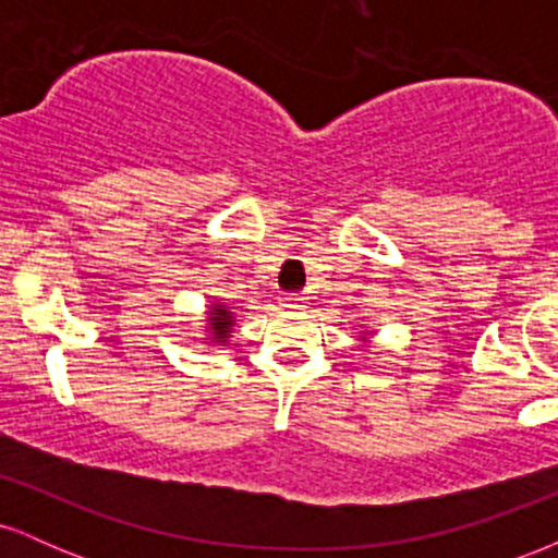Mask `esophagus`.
Returning a JSON list of instances; mask_svg holds the SVG:
<instances>
[{
    "instance_id": "esophagus-1",
    "label": "esophagus",
    "mask_w": 558,
    "mask_h": 558,
    "mask_svg": "<svg viewBox=\"0 0 558 558\" xmlns=\"http://www.w3.org/2000/svg\"><path fill=\"white\" fill-rule=\"evenodd\" d=\"M286 301L291 310H306V296H299V293H293V296H288Z\"/></svg>"
}]
</instances>
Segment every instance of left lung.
Wrapping results in <instances>:
<instances>
[{
    "mask_svg": "<svg viewBox=\"0 0 558 558\" xmlns=\"http://www.w3.org/2000/svg\"><path fill=\"white\" fill-rule=\"evenodd\" d=\"M364 336H369V332H364ZM362 341H364V338H362Z\"/></svg>",
    "mask_w": 558,
    "mask_h": 558,
    "instance_id": "1",
    "label": "left lung"
}]
</instances>
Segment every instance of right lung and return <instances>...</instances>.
Returning <instances> with one entry per match:
<instances>
[{
	"label": "right lung",
	"instance_id": "1",
	"mask_svg": "<svg viewBox=\"0 0 558 558\" xmlns=\"http://www.w3.org/2000/svg\"><path fill=\"white\" fill-rule=\"evenodd\" d=\"M235 328V315L230 312V306L226 304H209L207 310V338L204 341L217 343V345H226L230 332Z\"/></svg>",
	"mask_w": 558,
	"mask_h": 558
}]
</instances>
